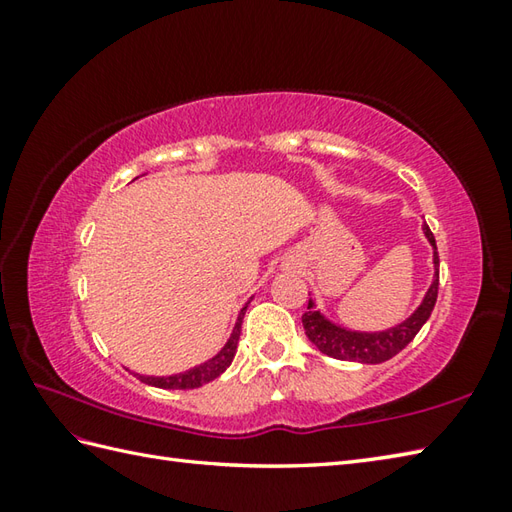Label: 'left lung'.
<instances>
[{
  "mask_svg": "<svg viewBox=\"0 0 512 512\" xmlns=\"http://www.w3.org/2000/svg\"><path fill=\"white\" fill-rule=\"evenodd\" d=\"M424 237L429 239L433 246V281L424 295L420 306L413 310L409 319L394 325V328L383 330V332H358V330H347L341 325L332 323L321 310L314 308V301H308V310L303 314V328H306L308 339L319 347V352L328 354L332 358H339V361H354V363H385L391 356H396L400 350L413 341V336L420 332V328L427 319L431 317L433 306H436L438 299V286H440V257H438V246L436 237H433L431 228L422 224Z\"/></svg>",
  "mask_w": 512,
  "mask_h": 512,
  "instance_id": "left-lung-1",
  "label": "left lung"
}]
</instances>
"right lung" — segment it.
<instances>
[{
    "label": "right lung",
    "mask_w": 512,
    "mask_h": 512,
    "mask_svg": "<svg viewBox=\"0 0 512 512\" xmlns=\"http://www.w3.org/2000/svg\"><path fill=\"white\" fill-rule=\"evenodd\" d=\"M246 308H248V303L242 308V312H239L237 323H235L231 336H228L226 345L213 358H209L206 363L195 365V367L187 369V372L171 374V376H143V374H134V376L143 380L145 385L160 387V389H195V387H202L206 383H211V380H215L217 376L224 374L226 367L233 363L235 352H237L239 332H242V319H244Z\"/></svg>",
    "instance_id": "obj_1"
}]
</instances>
